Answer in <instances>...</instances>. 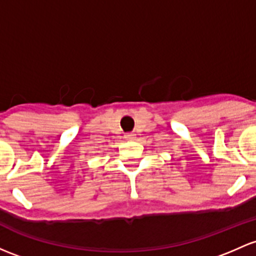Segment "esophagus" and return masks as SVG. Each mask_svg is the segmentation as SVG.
<instances>
[{
    "mask_svg": "<svg viewBox=\"0 0 256 256\" xmlns=\"http://www.w3.org/2000/svg\"><path fill=\"white\" fill-rule=\"evenodd\" d=\"M134 138H135V134H126L125 135V140H128V141H131Z\"/></svg>",
    "mask_w": 256,
    "mask_h": 256,
    "instance_id": "1",
    "label": "esophagus"
}]
</instances>
